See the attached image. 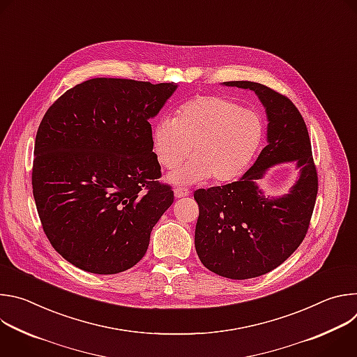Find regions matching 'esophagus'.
<instances>
[{"mask_svg":"<svg viewBox=\"0 0 357 357\" xmlns=\"http://www.w3.org/2000/svg\"><path fill=\"white\" fill-rule=\"evenodd\" d=\"M174 195H175V197H176V199H179V197H185V196H188V195H189V190H188V189H185V188H176V189L174 190Z\"/></svg>","mask_w":357,"mask_h":357,"instance_id":"obj_1","label":"esophagus"}]
</instances>
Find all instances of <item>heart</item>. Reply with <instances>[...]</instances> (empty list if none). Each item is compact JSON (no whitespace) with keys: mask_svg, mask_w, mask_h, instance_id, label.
I'll return each instance as SVG.
<instances>
[{"mask_svg":"<svg viewBox=\"0 0 357 357\" xmlns=\"http://www.w3.org/2000/svg\"><path fill=\"white\" fill-rule=\"evenodd\" d=\"M263 120L223 96H197L183 103L175 119L161 117L152 128V151L174 183L208 178L227 183L240 178L256 157L263 139ZM192 151H190V146Z\"/></svg>","mask_w":357,"mask_h":357,"instance_id":"1","label":"heart"}]
</instances>
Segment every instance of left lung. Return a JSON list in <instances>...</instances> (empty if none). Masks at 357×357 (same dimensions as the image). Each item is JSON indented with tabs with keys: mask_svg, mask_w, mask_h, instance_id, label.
Listing matches in <instances>:
<instances>
[{
	"mask_svg": "<svg viewBox=\"0 0 357 357\" xmlns=\"http://www.w3.org/2000/svg\"><path fill=\"white\" fill-rule=\"evenodd\" d=\"M225 84L259 96L268 119V144L238 181L195 190L199 206L195 248L212 273L247 280L281 266L307 236L318 195V174L307 124L287 96L256 82ZM289 160L300 168L298 181L289 194L266 198L257 181L270 166Z\"/></svg>",
	"mask_w": 357,
	"mask_h": 357,
	"instance_id": "8db88e82",
	"label": "left lung"
}]
</instances>
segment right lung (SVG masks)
Listing matches in <instances>:
<instances>
[{"instance_id":"1","label":"right lung","mask_w":357,"mask_h":357,"mask_svg":"<svg viewBox=\"0 0 357 357\" xmlns=\"http://www.w3.org/2000/svg\"><path fill=\"white\" fill-rule=\"evenodd\" d=\"M174 83L96 77L63 93L35 138L32 190L43 231L75 267L117 274L146 252L172 205L152 152L149 119Z\"/></svg>"}]
</instances>
